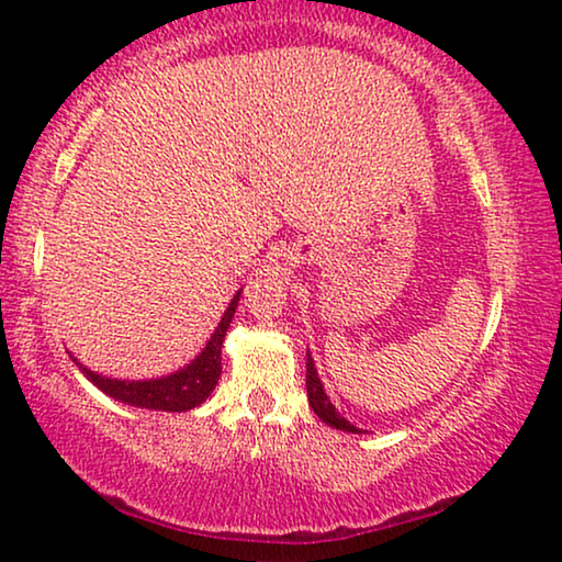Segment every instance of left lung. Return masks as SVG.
<instances>
[{
	"mask_svg": "<svg viewBox=\"0 0 562 562\" xmlns=\"http://www.w3.org/2000/svg\"><path fill=\"white\" fill-rule=\"evenodd\" d=\"M306 396H310V406L314 409V414H317L325 425L342 429V432H352V435L360 432V429L356 425H350V422L335 409V404L329 402V396L325 394V386H322V381L317 375V368H314L310 350H306Z\"/></svg>",
	"mask_w": 562,
	"mask_h": 562,
	"instance_id": "left-lung-1",
	"label": "left lung"
}]
</instances>
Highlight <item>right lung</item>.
Returning a JSON list of instances; mask_svg holds the SVG:
<instances>
[{
    "label": "right lung",
    "mask_w": 562,
    "mask_h": 562,
    "mask_svg": "<svg viewBox=\"0 0 562 562\" xmlns=\"http://www.w3.org/2000/svg\"><path fill=\"white\" fill-rule=\"evenodd\" d=\"M243 291V289H240ZM240 291L233 296V302L222 314L217 329H214L210 342L204 345V350L191 360L189 366L179 368V371L160 375V379H145V381H122L110 379V375L89 371L87 366H81L74 356V363L79 366V371L94 383L99 391H104L106 396L117 398L122 404L140 406V409H156V412H189L206 402V396L212 394L217 386L220 373H222V342L229 329V322L235 317L237 302H240Z\"/></svg>",
    "instance_id": "1"
}]
</instances>
